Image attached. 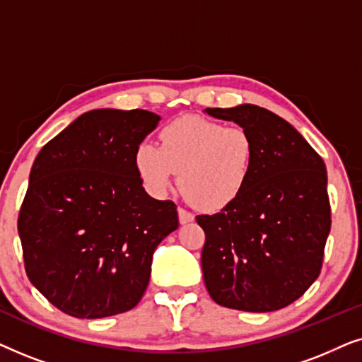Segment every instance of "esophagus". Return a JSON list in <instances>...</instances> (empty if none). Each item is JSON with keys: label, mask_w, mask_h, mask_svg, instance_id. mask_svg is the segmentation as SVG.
Here are the masks:
<instances>
[{"label": "esophagus", "mask_w": 362, "mask_h": 362, "mask_svg": "<svg viewBox=\"0 0 362 362\" xmlns=\"http://www.w3.org/2000/svg\"><path fill=\"white\" fill-rule=\"evenodd\" d=\"M177 217H180L181 224H187V222L194 221V214H192V212H189V211L182 209V207H177Z\"/></svg>", "instance_id": "34e87169"}]
</instances>
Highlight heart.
Returning a JSON list of instances; mask_svg holds the SVG:
<instances>
[{
    "instance_id": "1",
    "label": "heart",
    "mask_w": 362,
    "mask_h": 362,
    "mask_svg": "<svg viewBox=\"0 0 362 362\" xmlns=\"http://www.w3.org/2000/svg\"><path fill=\"white\" fill-rule=\"evenodd\" d=\"M257 146L242 127L187 115L160 132V146L141 143L135 165L148 189L163 194L177 171V185L192 204L206 211L229 206L249 185Z\"/></svg>"
}]
</instances>
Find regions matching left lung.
Listing matches in <instances>:
<instances>
[{"instance_id": "left-lung-1", "label": "left lung", "mask_w": 362, "mask_h": 362, "mask_svg": "<svg viewBox=\"0 0 362 362\" xmlns=\"http://www.w3.org/2000/svg\"><path fill=\"white\" fill-rule=\"evenodd\" d=\"M254 136L244 192L217 214L196 216L206 234L201 265L217 305L267 313L298 300L318 279L331 229L326 166L284 118L250 105L206 108Z\"/></svg>"}]
</instances>
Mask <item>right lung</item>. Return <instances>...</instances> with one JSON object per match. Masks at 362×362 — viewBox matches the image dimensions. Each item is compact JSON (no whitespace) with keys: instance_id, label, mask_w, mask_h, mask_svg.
Wrapping results in <instances>:
<instances>
[{"instance_id":"obj_1","label":"right lung","mask_w":362,"mask_h":362,"mask_svg":"<svg viewBox=\"0 0 362 362\" xmlns=\"http://www.w3.org/2000/svg\"><path fill=\"white\" fill-rule=\"evenodd\" d=\"M160 122L146 110L83 113L42 146L18 216L31 284L74 318L132 310L153 252L177 229L173 201L146 194L136 148Z\"/></svg>"}]
</instances>
